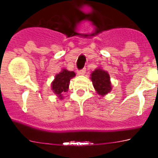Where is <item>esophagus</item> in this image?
<instances>
[{
	"label": "esophagus",
	"mask_w": 158,
	"mask_h": 158,
	"mask_svg": "<svg viewBox=\"0 0 158 158\" xmlns=\"http://www.w3.org/2000/svg\"><path fill=\"white\" fill-rule=\"evenodd\" d=\"M85 72H86V69L85 68H84V69H81V70H79L77 72L78 75H85Z\"/></svg>",
	"instance_id": "obj_1"
}]
</instances>
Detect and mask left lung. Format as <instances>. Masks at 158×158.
Here are the masks:
<instances>
[{"mask_svg":"<svg viewBox=\"0 0 158 158\" xmlns=\"http://www.w3.org/2000/svg\"><path fill=\"white\" fill-rule=\"evenodd\" d=\"M93 87L99 95L102 96L111 91V84L108 73L102 69H96L91 73Z\"/></svg>","mask_w":158,"mask_h":158,"instance_id":"obj_1","label":"left lung"}]
</instances>
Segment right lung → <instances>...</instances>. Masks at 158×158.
I'll use <instances>...</instances> for the list:
<instances>
[{
    "mask_svg": "<svg viewBox=\"0 0 158 158\" xmlns=\"http://www.w3.org/2000/svg\"><path fill=\"white\" fill-rule=\"evenodd\" d=\"M75 75L74 72L65 69H63L59 73L55 75L54 80L51 83V89L59 99H62V93L68 91L70 79L74 77Z\"/></svg>",
    "mask_w": 158,
    "mask_h": 158,
    "instance_id": "1",
    "label": "right lung"
}]
</instances>
